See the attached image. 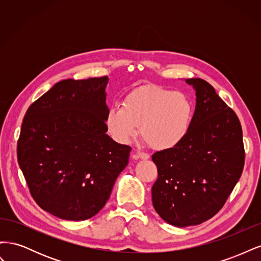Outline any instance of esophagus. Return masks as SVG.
Masks as SVG:
<instances>
[{"label": "esophagus", "mask_w": 261, "mask_h": 261, "mask_svg": "<svg viewBox=\"0 0 261 261\" xmlns=\"http://www.w3.org/2000/svg\"><path fill=\"white\" fill-rule=\"evenodd\" d=\"M132 158H133V159H135V160H137V159H141V160H148L150 156H149V154H148V153L141 152V151H137L136 153H133Z\"/></svg>", "instance_id": "esophagus-1"}]
</instances>
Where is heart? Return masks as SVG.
I'll return each instance as SVG.
<instances>
[{
  "instance_id": "obj_1",
  "label": "heart",
  "mask_w": 261,
  "mask_h": 261,
  "mask_svg": "<svg viewBox=\"0 0 261 261\" xmlns=\"http://www.w3.org/2000/svg\"><path fill=\"white\" fill-rule=\"evenodd\" d=\"M192 115V103L184 93L150 86L132 92L122 107L110 108L107 126L120 144L130 143L140 126L141 135L150 147L167 150L184 138Z\"/></svg>"
}]
</instances>
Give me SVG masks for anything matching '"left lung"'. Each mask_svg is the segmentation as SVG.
Instances as JSON below:
<instances>
[{
	"label": "left lung",
	"mask_w": 261,
	"mask_h": 261,
	"mask_svg": "<svg viewBox=\"0 0 261 261\" xmlns=\"http://www.w3.org/2000/svg\"><path fill=\"white\" fill-rule=\"evenodd\" d=\"M196 91V109L184 138L152 154L158 178L153 207L178 227L200 224L217 215L244 168L243 132L238 115L200 78L185 81Z\"/></svg>",
	"instance_id": "obj_1"
}]
</instances>
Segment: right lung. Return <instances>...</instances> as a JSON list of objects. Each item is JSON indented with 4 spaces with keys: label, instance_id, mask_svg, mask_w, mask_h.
Instances as JSON below:
<instances>
[{
    "label": "right lung",
    "instance_id": "add662e5",
    "mask_svg": "<svg viewBox=\"0 0 261 261\" xmlns=\"http://www.w3.org/2000/svg\"><path fill=\"white\" fill-rule=\"evenodd\" d=\"M108 83V76L62 81L22 120L19 168L38 206L60 219L96 216L128 164L132 148L107 134Z\"/></svg>",
    "mask_w": 261,
    "mask_h": 261
}]
</instances>
